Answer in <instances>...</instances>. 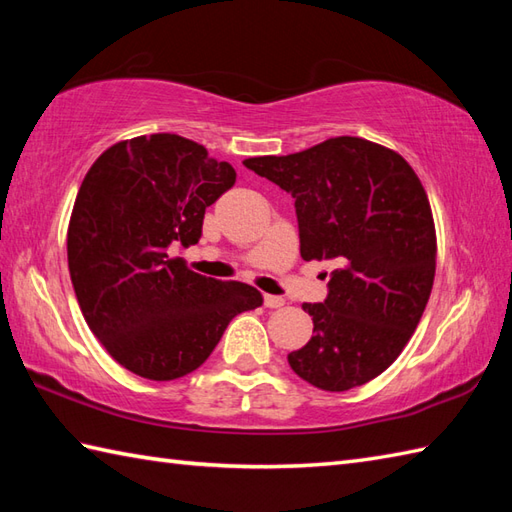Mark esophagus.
<instances>
[{
	"mask_svg": "<svg viewBox=\"0 0 512 512\" xmlns=\"http://www.w3.org/2000/svg\"><path fill=\"white\" fill-rule=\"evenodd\" d=\"M284 297H277V295H264V306L266 308H281L284 306Z\"/></svg>",
	"mask_w": 512,
	"mask_h": 512,
	"instance_id": "34e87169",
	"label": "esophagus"
}]
</instances>
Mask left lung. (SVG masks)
<instances>
[{
  "label": "left lung",
  "instance_id": "8db88e82",
  "mask_svg": "<svg viewBox=\"0 0 512 512\" xmlns=\"http://www.w3.org/2000/svg\"><path fill=\"white\" fill-rule=\"evenodd\" d=\"M244 167L295 198L301 257L336 264L325 301L303 303L314 330L290 367L325 391L369 383L411 339L436 277V226L416 171L356 136Z\"/></svg>",
  "mask_w": 512,
  "mask_h": 512
}]
</instances>
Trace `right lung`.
<instances>
[{
  "instance_id": "right-lung-1",
  "label": "right lung",
  "mask_w": 512,
  "mask_h": 512,
  "mask_svg": "<svg viewBox=\"0 0 512 512\" xmlns=\"http://www.w3.org/2000/svg\"><path fill=\"white\" fill-rule=\"evenodd\" d=\"M235 178L228 162L178 134L116 143L83 178L68 226L74 295L96 339L136 376L191 374L233 317L264 303L253 286L169 259L173 244H198L206 206Z\"/></svg>"
}]
</instances>
